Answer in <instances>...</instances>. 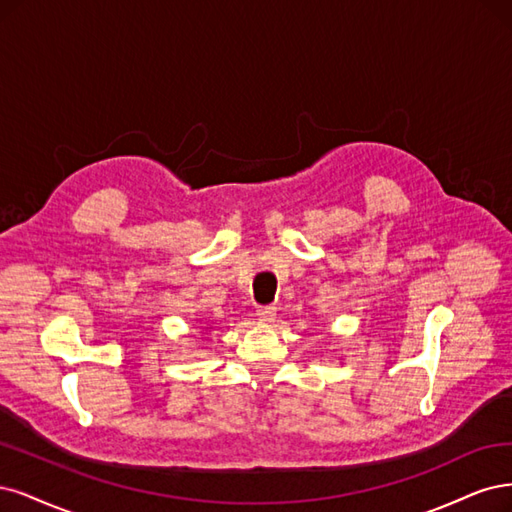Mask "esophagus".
<instances>
[{
  "label": "esophagus",
  "mask_w": 512,
  "mask_h": 512,
  "mask_svg": "<svg viewBox=\"0 0 512 512\" xmlns=\"http://www.w3.org/2000/svg\"><path fill=\"white\" fill-rule=\"evenodd\" d=\"M257 317H259V321H263V323H272V321L276 319V306H261V308L257 310Z\"/></svg>",
  "instance_id": "esophagus-1"
}]
</instances>
